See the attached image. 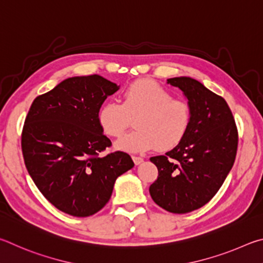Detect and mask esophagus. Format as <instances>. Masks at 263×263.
Masks as SVG:
<instances>
[{
  "mask_svg": "<svg viewBox=\"0 0 263 263\" xmlns=\"http://www.w3.org/2000/svg\"><path fill=\"white\" fill-rule=\"evenodd\" d=\"M133 160H134L135 165H140V164L143 163V158L137 157V156H133Z\"/></svg>",
  "mask_w": 263,
  "mask_h": 263,
  "instance_id": "obj_1",
  "label": "esophagus"
}]
</instances>
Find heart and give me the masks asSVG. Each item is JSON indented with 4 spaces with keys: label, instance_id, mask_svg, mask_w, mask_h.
<instances>
[{
    "label": "heart",
    "instance_id": "heart-1",
    "mask_svg": "<svg viewBox=\"0 0 263 263\" xmlns=\"http://www.w3.org/2000/svg\"><path fill=\"white\" fill-rule=\"evenodd\" d=\"M188 101L173 98L171 92L153 80H139L122 91L121 104L110 100L98 110V123L105 135L119 137L135 119L137 130L121 137L115 146L142 154L159 149L168 151L185 139L192 122Z\"/></svg>",
    "mask_w": 263,
    "mask_h": 263
}]
</instances>
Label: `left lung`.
Returning a JSON list of instances; mask_svg holds the SVG:
<instances>
[{
	"mask_svg": "<svg viewBox=\"0 0 263 263\" xmlns=\"http://www.w3.org/2000/svg\"><path fill=\"white\" fill-rule=\"evenodd\" d=\"M167 83L186 96L192 122L180 144L150 158L158 178L149 192L163 209L186 214L208 203L222 187L237 156L238 129L227 101L199 81L174 77Z\"/></svg>",
	"mask_w": 263,
	"mask_h": 263,
	"instance_id": "8db88e82",
	"label": "left lung"
}]
</instances>
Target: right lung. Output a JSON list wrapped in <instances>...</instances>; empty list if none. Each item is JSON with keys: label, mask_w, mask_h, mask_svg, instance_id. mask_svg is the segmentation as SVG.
Listing matches in <instances>:
<instances>
[{"label": "right lung", "mask_w": 263, "mask_h": 263, "mask_svg": "<svg viewBox=\"0 0 263 263\" xmlns=\"http://www.w3.org/2000/svg\"><path fill=\"white\" fill-rule=\"evenodd\" d=\"M119 90L99 75L70 77L38 96L26 115L22 151L27 172L55 208L75 217L95 215L110 199L117 178L134 167L112 145L98 110Z\"/></svg>", "instance_id": "right-lung-1"}]
</instances>
